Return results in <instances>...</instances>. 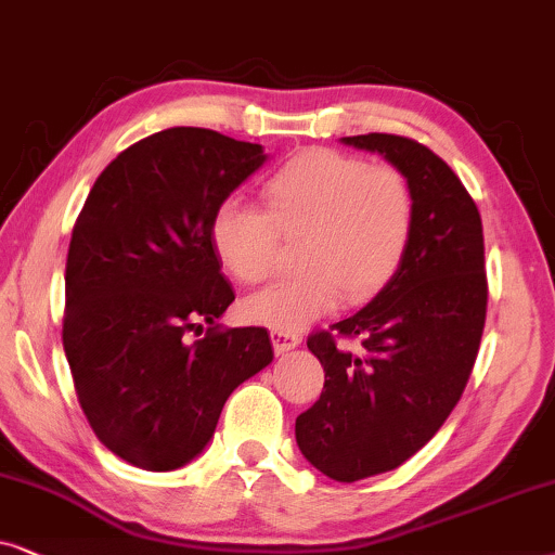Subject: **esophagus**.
<instances>
[{
    "mask_svg": "<svg viewBox=\"0 0 555 555\" xmlns=\"http://www.w3.org/2000/svg\"><path fill=\"white\" fill-rule=\"evenodd\" d=\"M271 343L276 354H284L301 343V335L294 330H271Z\"/></svg>",
    "mask_w": 555,
    "mask_h": 555,
    "instance_id": "1",
    "label": "esophagus"
}]
</instances>
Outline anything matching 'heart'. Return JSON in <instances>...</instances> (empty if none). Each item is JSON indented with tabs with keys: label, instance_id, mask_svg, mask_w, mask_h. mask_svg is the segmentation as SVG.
Masks as SVG:
<instances>
[{
	"label": "heart",
	"instance_id": "1",
	"mask_svg": "<svg viewBox=\"0 0 555 555\" xmlns=\"http://www.w3.org/2000/svg\"><path fill=\"white\" fill-rule=\"evenodd\" d=\"M266 212L223 201L210 218L218 263L241 284H261L297 241L299 273L246 301L250 322L294 330L347 305H365L401 269L416 225V197L398 167L337 150H305L261 184Z\"/></svg>",
	"mask_w": 555,
	"mask_h": 555
}]
</instances>
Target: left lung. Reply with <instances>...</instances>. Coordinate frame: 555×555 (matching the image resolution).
<instances>
[{
	"label": "left lung",
	"mask_w": 555,
	"mask_h": 555,
	"mask_svg": "<svg viewBox=\"0 0 555 555\" xmlns=\"http://www.w3.org/2000/svg\"><path fill=\"white\" fill-rule=\"evenodd\" d=\"M343 142L383 154L416 197L409 254L390 284L307 339L324 388L297 416V444L322 475L358 482L411 460L462 398L485 330L487 273L482 218L444 159L409 137ZM343 338H358L361 352L345 351Z\"/></svg>",
	"instance_id": "obj_1"
}]
</instances>
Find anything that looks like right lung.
<instances>
[{
	"mask_svg": "<svg viewBox=\"0 0 555 555\" xmlns=\"http://www.w3.org/2000/svg\"><path fill=\"white\" fill-rule=\"evenodd\" d=\"M263 159L212 129L157 131L103 169L73 225L65 358L93 434L139 469L195 460L273 360L263 327L216 322L235 294L210 243L212 212Z\"/></svg>",
	"mask_w": 555,
	"mask_h": 555,
	"instance_id": "obj_1",
	"label": "right lung"
}]
</instances>
